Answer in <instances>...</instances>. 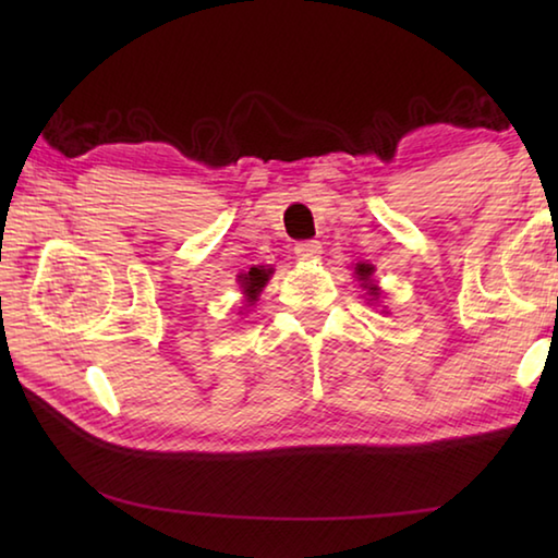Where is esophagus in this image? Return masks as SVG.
Here are the masks:
<instances>
[{"instance_id":"esophagus-1","label":"esophagus","mask_w":558,"mask_h":558,"mask_svg":"<svg viewBox=\"0 0 558 558\" xmlns=\"http://www.w3.org/2000/svg\"><path fill=\"white\" fill-rule=\"evenodd\" d=\"M319 253H323V245H319V241L295 243V256L300 260H315V258H319Z\"/></svg>"}]
</instances>
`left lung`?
Segmentation results:
<instances>
[{"label":"left lung","instance_id":"8db88e82","mask_svg":"<svg viewBox=\"0 0 558 558\" xmlns=\"http://www.w3.org/2000/svg\"><path fill=\"white\" fill-rule=\"evenodd\" d=\"M354 272H356V278H359V280H364V288L369 290L372 300H374V298H379V288L372 286V282H369V280H372V272H374V268L369 266V263H356Z\"/></svg>","mask_w":558,"mask_h":558}]
</instances>
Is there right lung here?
I'll return each mask as SVG.
<instances>
[{"label": "right lung", "mask_w": 558, "mask_h": 558, "mask_svg": "<svg viewBox=\"0 0 558 558\" xmlns=\"http://www.w3.org/2000/svg\"><path fill=\"white\" fill-rule=\"evenodd\" d=\"M270 272H272V268H266V266H258V268L253 266L248 272H241L239 286H241L245 302H248V305H253V302L258 300L260 290L266 288V282L270 278Z\"/></svg>", "instance_id": "1"}]
</instances>
